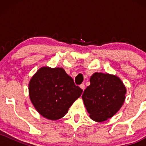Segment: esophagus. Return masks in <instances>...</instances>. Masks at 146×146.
Segmentation results:
<instances>
[{"mask_svg": "<svg viewBox=\"0 0 146 146\" xmlns=\"http://www.w3.org/2000/svg\"><path fill=\"white\" fill-rule=\"evenodd\" d=\"M80 88H82V89L83 90L85 89V85H84V84H80Z\"/></svg>", "mask_w": 146, "mask_h": 146, "instance_id": "1", "label": "esophagus"}]
</instances>
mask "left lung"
Instances as JSON below:
<instances>
[{"label":"left lung","mask_w":146,"mask_h":146,"mask_svg":"<svg viewBox=\"0 0 146 146\" xmlns=\"http://www.w3.org/2000/svg\"><path fill=\"white\" fill-rule=\"evenodd\" d=\"M90 82L82 96L84 104L90 119L97 122L104 121L121 108L126 88L118 77L108 73H93Z\"/></svg>","instance_id":"8db88e82"}]
</instances>
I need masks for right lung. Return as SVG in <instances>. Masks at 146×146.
Returning a JSON list of instances; mask_svg holds the SVG:
<instances>
[{
  "mask_svg": "<svg viewBox=\"0 0 146 146\" xmlns=\"http://www.w3.org/2000/svg\"><path fill=\"white\" fill-rule=\"evenodd\" d=\"M82 91L62 68L42 67L29 84L33 105L42 116L50 120L64 116Z\"/></svg>",
  "mask_w": 146,
  "mask_h": 146,
  "instance_id": "1",
  "label": "right lung"
}]
</instances>
